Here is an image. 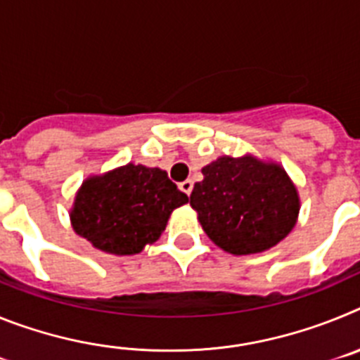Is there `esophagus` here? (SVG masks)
<instances>
[{"label": "esophagus", "mask_w": 360, "mask_h": 360, "mask_svg": "<svg viewBox=\"0 0 360 360\" xmlns=\"http://www.w3.org/2000/svg\"><path fill=\"white\" fill-rule=\"evenodd\" d=\"M180 191H184V193H186L187 196L191 195V191H193V180H184L182 184H180Z\"/></svg>", "instance_id": "esophagus-1"}]
</instances>
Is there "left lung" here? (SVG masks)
<instances>
[{"label":"left lung","instance_id":"left-lung-1","mask_svg":"<svg viewBox=\"0 0 360 360\" xmlns=\"http://www.w3.org/2000/svg\"><path fill=\"white\" fill-rule=\"evenodd\" d=\"M202 173L203 180L191 193V207L205 234L225 252H263L294 229L297 189L279 164L250 155L219 157Z\"/></svg>","mask_w":360,"mask_h":360}]
</instances>
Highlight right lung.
Here are the masks:
<instances>
[{
    "mask_svg": "<svg viewBox=\"0 0 360 360\" xmlns=\"http://www.w3.org/2000/svg\"><path fill=\"white\" fill-rule=\"evenodd\" d=\"M184 203L187 195L165 171L128 164L84 180L70 219L95 249L131 256L160 238L171 212Z\"/></svg>",
    "mask_w": 360,
    "mask_h": 360,
    "instance_id": "obj_1",
    "label": "right lung"
}]
</instances>
